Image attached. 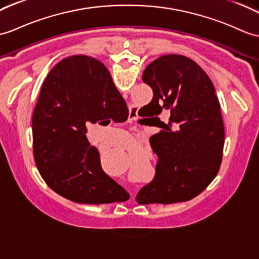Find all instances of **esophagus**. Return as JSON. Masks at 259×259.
<instances>
[{"mask_svg":"<svg viewBox=\"0 0 259 259\" xmlns=\"http://www.w3.org/2000/svg\"><path fill=\"white\" fill-rule=\"evenodd\" d=\"M137 111L136 109H131L130 110V115H129V122H132L135 121V120L137 119Z\"/></svg>","mask_w":259,"mask_h":259,"instance_id":"esophagus-1","label":"esophagus"}]
</instances>
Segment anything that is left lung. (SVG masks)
Wrapping results in <instances>:
<instances>
[{"label":"left lung","mask_w":259,"mask_h":259,"mask_svg":"<svg viewBox=\"0 0 259 259\" xmlns=\"http://www.w3.org/2000/svg\"><path fill=\"white\" fill-rule=\"evenodd\" d=\"M153 98L139 110L161 132L150 138L158 155L155 174L137 194L139 204H170L195 197L218 174L224 124L215 88L200 66L182 55L155 59L142 74ZM144 112L142 113V111ZM169 111V122L158 116Z\"/></svg>","instance_id":"obj_1"}]
</instances>
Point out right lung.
<instances>
[{
  "instance_id": "obj_1",
  "label": "right lung",
  "mask_w": 259,
  "mask_h": 259,
  "mask_svg": "<svg viewBox=\"0 0 259 259\" xmlns=\"http://www.w3.org/2000/svg\"><path fill=\"white\" fill-rule=\"evenodd\" d=\"M127 118V105L104 64L75 55L54 66L32 121L34 158L47 185L77 203L127 201L129 193L102 171L98 150L86 137L89 123Z\"/></svg>"
}]
</instances>
